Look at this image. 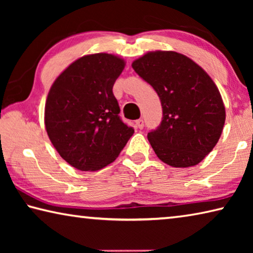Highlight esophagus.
Wrapping results in <instances>:
<instances>
[{
	"label": "esophagus",
	"mask_w": 253,
	"mask_h": 253,
	"mask_svg": "<svg viewBox=\"0 0 253 253\" xmlns=\"http://www.w3.org/2000/svg\"><path fill=\"white\" fill-rule=\"evenodd\" d=\"M136 126L138 127L139 129H143V127H144V121H143V118L137 119V121H136Z\"/></svg>",
	"instance_id": "1"
}]
</instances>
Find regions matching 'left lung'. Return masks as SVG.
I'll use <instances>...</instances> for the list:
<instances>
[{
    "label": "left lung",
    "instance_id": "1",
    "mask_svg": "<svg viewBox=\"0 0 253 253\" xmlns=\"http://www.w3.org/2000/svg\"><path fill=\"white\" fill-rule=\"evenodd\" d=\"M131 67L161 99L162 122L147 134L157 157L173 168L199 164L219 142L225 122L215 84L193 60L174 51L148 52Z\"/></svg>",
    "mask_w": 253,
    "mask_h": 253
}]
</instances>
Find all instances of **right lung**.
<instances>
[{"label":"right lung","mask_w":253,"mask_h":253,"mask_svg":"<svg viewBox=\"0 0 253 253\" xmlns=\"http://www.w3.org/2000/svg\"><path fill=\"white\" fill-rule=\"evenodd\" d=\"M124 60L96 53L76 60L51 87L44 124L63 160L80 170H98L116 160L134 128L122 121L113 93Z\"/></svg>","instance_id":"obj_1"}]
</instances>
